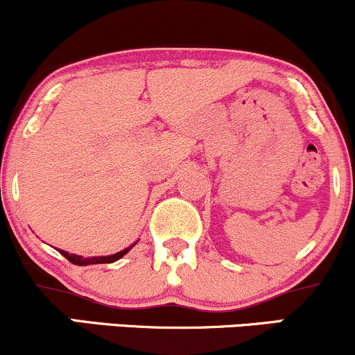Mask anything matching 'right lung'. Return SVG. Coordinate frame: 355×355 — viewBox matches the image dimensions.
<instances>
[{
    "label": "right lung",
    "instance_id": "add662e5",
    "mask_svg": "<svg viewBox=\"0 0 355 355\" xmlns=\"http://www.w3.org/2000/svg\"><path fill=\"white\" fill-rule=\"evenodd\" d=\"M132 247L125 248V250L118 252V254H113V255H108V257H80V255H75V254H68V252L64 250H60V254L64 257V259L70 260L71 263H75V266H93V263H112L115 262V260L121 259L126 252L130 250Z\"/></svg>",
    "mask_w": 355,
    "mask_h": 355
}]
</instances>
